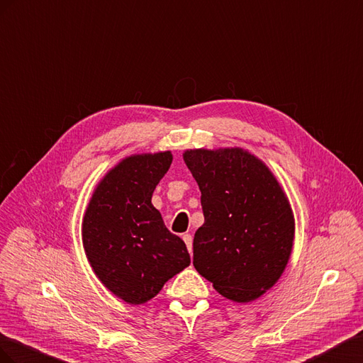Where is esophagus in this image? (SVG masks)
<instances>
[{"mask_svg": "<svg viewBox=\"0 0 363 363\" xmlns=\"http://www.w3.org/2000/svg\"><path fill=\"white\" fill-rule=\"evenodd\" d=\"M182 239H184L185 245H187V250H189V252H190V254H193V237H191V234H184V235H182Z\"/></svg>", "mask_w": 363, "mask_h": 363, "instance_id": "34e87169", "label": "esophagus"}]
</instances>
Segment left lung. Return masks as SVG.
Segmentation results:
<instances>
[{
	"label": "left lung",
	"mask_w": 363,
	"mask_h": 363,
	"mask_svg": "<svg viewBox=\"0 0 363 363\" xmlns=\"http://www.w3.org/2000/svg\"><path fill=\"white\" fill-rule=\"evenodd\" d=\"M205 222L193 264L220 295L247 303L281 277L294 243V216L266 165L242 149L187 150Z\"/></svg>",
	"instance_id": "left-lung-1"
}]
</instances>
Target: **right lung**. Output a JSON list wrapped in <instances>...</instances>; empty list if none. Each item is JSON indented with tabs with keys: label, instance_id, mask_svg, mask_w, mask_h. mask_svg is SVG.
Here are the masks:
<instances>
[{
	"label": "right lung",
	"instance_id": "right-lung-1",
	"mask_svg": "<svg viewBox=\"0 0 363 363\" xmlns=\"http://www.w3.org/2000/svg\"><path fill=\"white\" fill-rule=\"evenodd\" d=\"M172 153L123 160L99 184L85 213L84 246L100 281L129 304H143L190 264L187 246L164 225L152 194Z\"/></svg>",
	"mask_w": 363,
	"mask_h": 363
}]
</instances>
